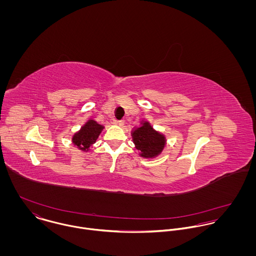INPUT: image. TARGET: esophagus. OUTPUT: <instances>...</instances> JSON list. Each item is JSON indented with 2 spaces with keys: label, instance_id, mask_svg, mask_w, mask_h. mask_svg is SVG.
Listing matches in <instances>:
<instances>
[{
  "label": "esophagus",
  "instance_id": "esophagus-1",
  "mask_svg": "<svg viewBox=\"0 0 256 256\" xmlns=\"http://www.w3.org/2000/svg\"><path fill=\"white\" fill-rule=\"evenodd\" d=\"M117 124L119 126H123L125 124V120L124 119H121V120H117Z\"/></svg>",
  "mask_w": 256,
  "mask_h": 256
}]
</instances>
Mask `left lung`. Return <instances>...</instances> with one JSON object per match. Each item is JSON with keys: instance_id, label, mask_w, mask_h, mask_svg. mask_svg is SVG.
I'll return each instance as SVG.
<instances>
[{"instance_id": "1", "label": "left lung", "mask_w": 256, "mask_h": 256, "mask_svg": "<svg viewBox=\"0 0 256 256\" xmlns=\"http://www.w3.org/2000/svg\"><path fill=\"white\" fill-rule=\"evenodd\" d=\"M141 126L132 131V138L135 146L140 150V156L145 158L158 156L166 146L164 135L154 130L148 121L141 122Z\"/></svg>"}]
</instances>
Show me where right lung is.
<instances>
[{"mask_svg": "<svg viewBox=\"0 0 256 256\" xmlns=\"http://www.w3.org/2000/svg\"><path fill=\"white\" fill-rule=\"evenodd\" d=\"M104 128V127L96 121L90 119L76 133L74 134L72 138L74 145L84 152H88L90 146L96 143Z\"/></svg>", "mask_w": 256, "mask_h": 256, "instance_id": "right-lung-1", "label": "right lung"}]
</instances>
